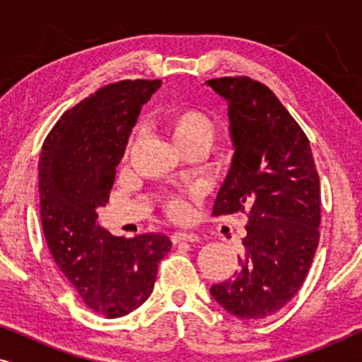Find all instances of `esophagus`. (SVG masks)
Masks as SVG:
<instances>
[{"label":"esophagus","instance_id":"34e87169","mask_svg":"<svg viewBox=\"0 0 362 362\" xmlns=\"http://www.w3.org/2000/svg\"><path fill=\"white\" fill-rule=\"evenodd\" d=\"M171 240L173 244H177V242H191V244H194V242H199V235L194 234V232L177 230L171 234Z\"/></svg>","mask_w":362,"mask_h":362}]
</instances>
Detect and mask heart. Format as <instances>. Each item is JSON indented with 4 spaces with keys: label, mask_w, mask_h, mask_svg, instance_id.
I'll list each match as a JSON object with an SVG mask.
<instances>
[{
    "label": "heart",
    "mask_w": 362,
    "mask_h": 362,
    "mask_svg": "<svg viewBox=\"0 0 362 362\" xmlns=\"http://www.w3.org/2000/svg\"><path fill=\"white\" fill-rule=\"evenodd\" d=\"M160 127L171 136V140L180 150H186L194 145H211L216 132L214 122L206 112L187 107L177 108V110L163 115ZM189 194L196 196L197 191L192 189ZM165 206L173 217H182L187 211L185 197L177 194L168 196Z\"/></svg>",
    "instance_id": "1"
}]
</instances>
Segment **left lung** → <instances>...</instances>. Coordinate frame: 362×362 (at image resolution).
<instances>
[{
    "instance_id": "1",
    "label": "left lung",
    "mask_w": 362,
    "mask_h": 362,
    "mask_svg": "<svg viewBox=\"0 0 362 362\" xmlns=\"http://www.w3.org/2000/svg\"><path fill=\"white\" fill-rule=\"evenodd\" d=\"M206 86L227 102L234 146L212 214L249 211L240 270L211 295L237 318H267L296 295L318 247V171L308 138L269 87L249 77Z\"/></svg>"
}]
</instances>
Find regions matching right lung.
Instances as JSON below:
<instances>
[{"instance_id":"1","label":"right lung","mask_w":362,"mask_h":362,"mask_svg":"<svg viewBox=\"0 0 362 362\" xmlns=\"http://www.w3.org/2000/svg\"><path fill=\"white\" fill-rule=\"evenodd\" d=\"M161 81H122L67 110L39 160L41 221L49 250L88 308L120 318L145 303L158 264L171 249L163 234L115 237L97 222L141 107Z\"/></svg>"}]
</instances>
